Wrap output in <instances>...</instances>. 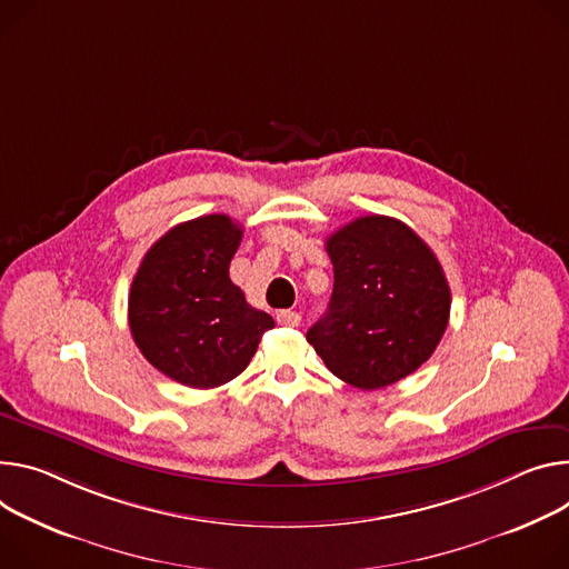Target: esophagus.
Instances as JSON below:
<instances>
[{
	"mask_svg": "<svg viewBox=\"0 0 569 569\" xmlns=\"http://www.w3.org/2000/svg\"><path fill=\"white\" fill-rule=\"evenodd\" d=\"M277 322H279L281 327H299L301 316H299L297 311H279V313H277Z\"/></svg>",
	"mask_w": 569,
	"mask_h": 569,
	"instance_id": "esophagus-1",
	"label": "esophagus"
}]
</instances>
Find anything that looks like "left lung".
<instances>
[{"label": "left lung", "mask_w": 569, "mask_h": 569, "mask_svg": "<svg viewBox=\"0 0 569 569\" xmlns=\"http://www.w3.org/2000/svg\"><path fill=\"white\" fill-rule=\"evenodd\" d=\"M333 263L329 313L306 340L345 383L379 390L436 351L451 292L431 247L386 216H366L327 238Z\"/></svg>", "instance_id": "1"}]
</instances>
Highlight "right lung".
<instances>
[{
	"label": "right lung",
	"instance_id": "1",
	"mask_svg": "<svg viewBox=\"0 0 569 569\" xmlns=\"http://www.w3.org/2000/svg\"><path fill=\"white\" fill-rule=\"evenodd\" d=\"M242 227L216 213L181 222L144 253L129 292V329L149 363L188 388L236 379L274 320L249 306L229 266Z\"/></svg>",
	"mask_w": 569,
	"mask_h": 569
}]
</instances>
